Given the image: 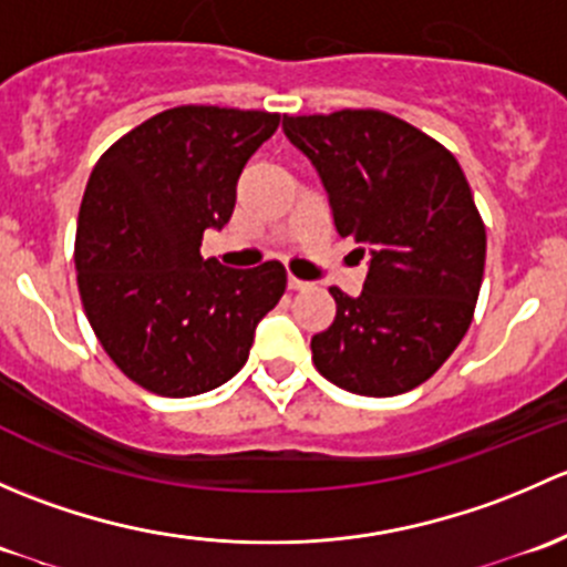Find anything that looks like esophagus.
Returning <instances> with one entry per match:
<instances>
[{"label":"esophagus","mask_w":567,"mask_h":567,"mask_svg":"<svg viewBox=\"0 0 567 567\" xmlns=\"http://www.w3.org/2000/svg\"><path fill=\"white\" fill-rule=\"evenodd\" d=\"M288 288L290 290H305V288H310V282H305V279H299V277H288Z\"/></svg>","instance_id":"esophagus-1"}]
</instances>
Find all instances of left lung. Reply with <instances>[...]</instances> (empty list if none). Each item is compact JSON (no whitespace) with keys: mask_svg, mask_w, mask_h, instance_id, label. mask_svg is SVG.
I'll list each match as a JSON object with an SVG mask.
<instances>
[{"mask_svg":"<svg viewBox=\"0 0 567 567\" xmlns=\"http://www.w3.org/2000/svg\"><path fill=\"white\" fill-rule=\"evenodd\" d=\"M318 169L334 227L368 257L353 299L331 288L334 323L312 337L318 373L340 390L392 398L431 379L472 323L485 227L453 153L375 109L282 117Z\"/></svg>","mask_w":567,"mask_h":567,"instance_id":"1","label":"left lung"}]
</instances>
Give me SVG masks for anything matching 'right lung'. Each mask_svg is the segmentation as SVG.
Wrapping results in <instances>:
<instances>
[{
    "label": "right lung",
    "mask_w": 567,
    "mask_h": 567,
    "mask_svg": "<svg viewBox=\"0 0 567 567\" xmlns=\"http://www.w3.org/2000/svg\"><path fill=\"white\" fill-rule=\"evenodd\" d=\"M277 125L279 114L255 109L175 106L93 167L76 227L79 296L112 362L147 392L192 398L230 381L282 299V262L225 268L199 255Z\"/></svg>",
    "instance_id": "right-lung-1"
}]
</instances>
